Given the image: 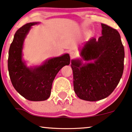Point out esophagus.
Wrapping results in <instances>:
<instances>
[{
  "mask_svg": "<svg viewBox=\"0 0 132 132\" xmlns=\"http://www.w3.org/2000/svg\"><path fill=\"white\" fill-rule=\"evenodd\" d=\"M70 56L71 59H73L76 56V53L73 51H71L70 53Z\"/></svg>",
  "mask_w": 132,
  "mask_h": 132,
  "instance_id": "esophagus-1",
  "label": "esophagus"
}]
</instances>
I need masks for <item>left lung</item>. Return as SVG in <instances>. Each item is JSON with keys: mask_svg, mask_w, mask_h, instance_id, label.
Wrapping results in <instances>:
<instances>
[{"mask_svg": "<svg viewBox=\"0 0 132 132\" xmlns=\"http://www.w3.org/2000/svg\"><path fill=\"white\" fill-rule=\"evenodd\" d=\"M102 35L85 42L81 56L94 63L71 61L73 87L82 100L95 102L108 97L119 82L123 71L124 48L116 29L102 24Z\"/></svg>", "mask_w": 132, "mask_h": 132, "instance_id": "8db88e82", "label": "left lung"}]
</instances>
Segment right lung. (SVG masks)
I'll return each instance as SVG.
<instances>
[{
    "mask_svg": "<svg viewBox=\"0 0 132 132\" xmlns=\"http://www.w3.org/2000/svg\"><path fill=\"white\" fill-rule=\"evenodd\" d=\"M30 22L20 27L14 34L9 52L8 69L11 83L18 93L30 101H43L51 94L52 84L58 71L70 64L69 54L49 59L34 69L27 68L22 61L23 42L32 26Z\"/></svg>",
    "mask_w": 132,
    "mask_h": 132,
    "instance_id": "obj_1",
    "label": "right lung"
}]
</instances>
